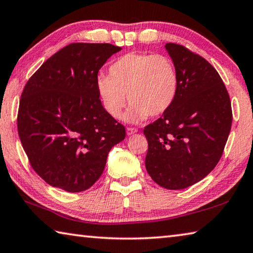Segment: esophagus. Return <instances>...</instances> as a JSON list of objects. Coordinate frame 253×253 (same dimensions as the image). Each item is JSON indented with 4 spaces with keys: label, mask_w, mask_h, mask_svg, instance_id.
<instances>
[{
    "label": "esophagus",
    "mask_w": 253,
    "mask_h": 253,
    "mask_svg": "<svg viewBox=\"0 0 253 253\" xmlns=\"http://www.w3.org/2000/svg\"><path fill=\"white\" fill-rule=\"evenodd\" d=\"M138 130H137V128H131V127H128L127 128V130H126V132H127V135L128 136H130V135H132V134H135V132H137Z\"/></svg>",
    "instance_id": "34e87169"
}]
</instances>
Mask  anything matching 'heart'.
I'll use <instances>...</instances> for the list:
<instances>
[{"mask_svg": "<svg viewBox=\"0 0 253 253\" xmlns=\"http://www.w3.org/2000/svg\"><path fill=\"white\" fill-rule=\"evenodd\" d=\"M178 88L176 66L163 54L127 53L109 67V77L97 78V91L105 110L118 118L128 98L131 106L125 121L130 123L165 114L175 102Z\"/></svg>", "mask_w": 253, "mask_h": 253, "instance_id": "b5f03b06", "label": "heart"}]
</instances>
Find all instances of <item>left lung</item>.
Here are the masks:
<instances>
[{"instance_id":"8db88e82","label":"left lung","mask_w":253,"mask_h":253,"mask_svg":"<svg viewBox=\"0 0 253 253\" xmlns=\"http://www.w3.org/2000/svg\"><path fill=\"white\" fill-rule=\"evenodd\" d=\"M176 66L179 88L173 106L144 128L148 142L145 166L153 181L182 190L215 168L232 125L228 90L217 71L185 46L166 43Z\"/></svg>"}]
</instances>
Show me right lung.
<instances>
[{
    "instance_id": "right-lung-1",
    "label": "right lung",
    "mask_w": 253,
    "mask_h": 253,
    "mask_svg": "<svg viewBox=\"0 0 253 253\" xmlns=\"http://www.w3.org/2000/svg\"><path fill=\"white\" fill-rule=\"evenodd\" d=\"M122 50L109 43H71L50 57L25 84L18 131L32 169L53 187H91L107 156L126 136L101 105L98 71Z\"/></svg>"
}]
</instances>
